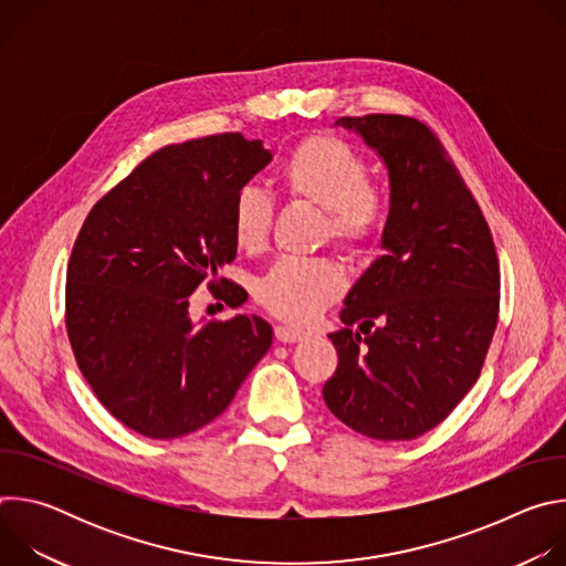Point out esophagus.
I'll use <instances>...</instances> for the list:
<instances>
[{
  "mask_svg": "<svg viewBox=\"0 0 566 566\" xmlns=\"http://www.w3.org/2000/svg\"><path fill=\"white\" fill-rule=\"evenodd\" d=\"M308 334L304 329H297V327H289V325H277L275 327V338L280 343H300L304 340Z\"/></svg>",
  "mask_w": 566,
  "mask_h": 566,
  "instance_id": "34e87169",
  "label": "esophagus"
}]
</instances>
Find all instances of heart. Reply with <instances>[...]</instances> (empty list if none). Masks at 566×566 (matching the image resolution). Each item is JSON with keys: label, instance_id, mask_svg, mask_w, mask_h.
Segmentation results:
<instances>
[{"label": "heart", "instance_id": "obj_1", "mask_svg": "<svg viewBox=\"0 0 566 566\" xmlns=\"http://www.w3.org/2000/svg\"><path fill=\"white\" fill-rule=\"evenodd\" d=\"M367 160L345 140L313 136L302 140L284 160L280 181L289 197L327 210V232L336 247L360 251L380 230L387 195L367 184ZM273 226V201L255 188H241L230 208L234 244L258 253L266 247ZM343 291L340 271L322 260H280L258 282V300L277 317L308 322Z\"/></svg>", "mask_w": 566, "mask_h": 566}]
</instances>
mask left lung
Returning a JSON list of instances; mask_svg holds the SVG:
<instances>
[{"label": "left lung", "mask_w": 566, "mask_h": 566, "mask_svg": "<svg viewBox=\"0 0 566 566\" xmlns=\"http://www.w3.org/2000/svg\"><path fill=\"white\" fill-rule=\"evenodd\" d=\"M378 154L389 179L382 255L345 295L329 334L327 408L378 441L437 428L476 382L500 311L491 228L439 138L417 118H338Z\"/></svg>", "instance_id": "left-lung-1"}]
</instances>
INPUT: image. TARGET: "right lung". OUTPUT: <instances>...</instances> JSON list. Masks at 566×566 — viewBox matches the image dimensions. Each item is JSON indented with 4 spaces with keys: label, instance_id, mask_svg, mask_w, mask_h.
<instances>
[{
    "label": "right lung",
    "instance_id": "right-lung-1",
    "mask_svg": "<svg viewBox=\"0 0 566 566\" xmlns=\"http://www.w3.org/2000/svg\"><path fill=\"white\" fill-rule=\"evenodd\" d=\"M269 160L262 140L241 134L168 145L80 228L66 266L69 343L107 412L143 437L179 439L214 421L271 349L260 315L190 317V295L237 255L232 199ZM221 297L247 302L232 282Z\"/></svg>",
    "mask_w": 566,
    "mask_h": 566
}]
</instances>
